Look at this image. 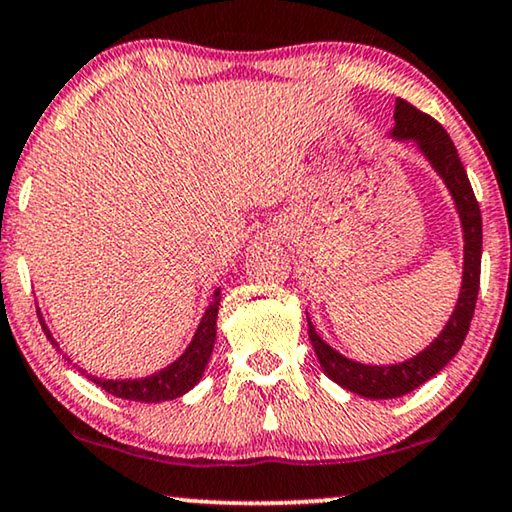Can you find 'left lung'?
<instances>
[{
	"mask_svg": "<svg viewBox=\"0 0 512 512\" xmlns=\"http://www.w3.org/2000/svg\"><path fill=\"white\" fill-rule=\"evenodd\" d=\"M392 136L402 140H416L420 150L429 159V164L436 168V173L448 184L464 226V279L457 307L441 335L434 339L432 346H427L416 358L406 360L402 365L374 367L348 360L342 353H337L335 348L325 344L316 335L314 325L309 323V339L323 372L332 381L342 385V388L372 399L402 397L406 392L416 390L427 379H432L434 374H439L453 360V355L464 344V337L469 332L473 318V309H476L480 288V256H483V217H480V205L448 131L434 117H429L416 106H411L409 101L397 96Z\"/></svg>",
	"mask_w": 512,
	"mask_h": 512,
	"instance_id": "1",
	"label": "left lung"
}]
</instances>
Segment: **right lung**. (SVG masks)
Listing matches in <instances>:
<instances>
[{
  "mask_svg": "<svg viewBox=\"0 0 512 512\" xmlns=\"http://www.w3.org/2000/svg\"><path fill=\"white\" fill-rule=\"evenodd\" d=\"M219 302H221V298L217 291L214 293V300L210 302V307H207V311H205V316L201 318V325H198V330H196L194 339H191L189 348L173 362V365H168L166 369H161V372H157V374L147 376V379L106 381V379H96V376L90 374V381H94L99 388L110 392V395L131 399V402L152 404V402H166V399L182 397L184 392H189L198 381H201L203 369L212 355L214 337H217L214 325H217ZM36 314H39L41 328H43V332H46V337L50 339V344L57 346L53 335H50L48 325L43 323L39 309H36ZM57 351H59V346H57Z\"/></svg>",
  "mask_w": 512,
  "mask_h": 512,
  "instance_id": "right-lung-1",
  "label": "right lung"
}]
</instances>
